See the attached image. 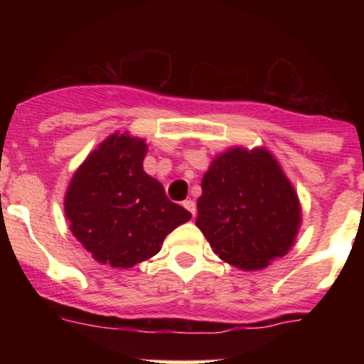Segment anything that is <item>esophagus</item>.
<instances>
[{"label": "esophagus", "mask_w": 364, "mask_h": 364, "mask_svg": "<svg viewBox=\"0 0 364 364\" xmlns=\"http://www.w3.org/2000/svg\"><path fill=\"white\" fill-rule=\"evenodd\" d=\"M183 208H185V209H188V211L192 213V216H196V213H197V205H196V203H193L192 199L185 200V203H183Z\"/></svg>", "instance_id": "esophagus-1"}]
</instances>
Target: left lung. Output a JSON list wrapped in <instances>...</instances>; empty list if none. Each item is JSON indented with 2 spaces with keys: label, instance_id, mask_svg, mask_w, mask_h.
I'll return each mask as SVG.
<instances>
[{
  "label": "left lung",
  "instance_id": "1",
  "mask_svg": "<svg viewBox=\"0 0 364 364\" xmlns=\"http://www.w3.org/2000/svg\"><path fill=\"white\" fill-rule=\"evenodd\" d=\"M200 186L196 223L220 259L255 271L291 250L299 199L267 149L230 148L215 156Z\"/></svg>",
  "mask_w": 364,
  "mask_h": 364
}]
</instances>
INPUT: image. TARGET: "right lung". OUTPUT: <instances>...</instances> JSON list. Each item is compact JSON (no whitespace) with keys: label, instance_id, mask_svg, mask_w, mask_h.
Segmentation results:
<instances>
[{"label":"right lung","instance_id":"obj_1","mask_svg":"<svg viewBox=\"0 0 364 364\" xmlns=\"http://www.w3.org/2000/svg\"><path fill=\"white\" fill-rule=\"evenodd\" d=\"M142 139L112 134L82 161L65 196L70 230L95 260L132 267L160 252L165 236L192 218L142 168Z\"/></svg>","mask_w":364,"mask_h":364}]
</instances>
